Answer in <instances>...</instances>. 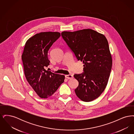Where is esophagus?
Wrapping results in <instances>:
<instances>
[{
	"label": "esophagus",
	"mask_w": 134,
	"mask_h": 134,
	"mask_svg": "<svg viewBox=\"0 0 134 134\" xmlns=\"http://www.w3.org/2000/svg\"><path fill=\"white\" fill-rule=\"evenodd\" d=\"M65 77L67 79H71L72 78H73V74H69V75H65Z\"/></svg>",
	"instance_id": "1"
}]
</instances>
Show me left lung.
<instances>
[{
	"mask_svg": "<svg viewBox=\"0 0 134 134\" xmlns=\"http://www.w3.org/2000/svg\"><path fill=\"white\" fill-rule=\"evenodd\" d=\"M61 36L77 60L83 62L84 73L74 75L79 82L75 92L83 102H91L108 83L113 64L108 41L102 34L89 29L64 31Z\"/></svg>",
	"mask_w": 134,
	"mask_h": 134,
	"instance_id": "1",
	"label": "left lung"
}]
</instances>
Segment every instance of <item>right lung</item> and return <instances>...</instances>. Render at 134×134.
<instances>
[{
	"label": "right lung",
	"instance_id": "right-lung-1",
	"mask_svg": "<svg viewBox=\"0 0 134 134\" xmlns=\"http://www.w3.org/2000/svg\"><path fill=\"white\" fill-rule=\"evenodd\" d=\"M60 36L59 32H41L29 38L21 55L26 79L42 98L52 96L62 83L65 76L46 70L50 64L48 52Z\"/></svg>",
	"mask_w": 134,
	"mask_h": 134
}]
</instances>
